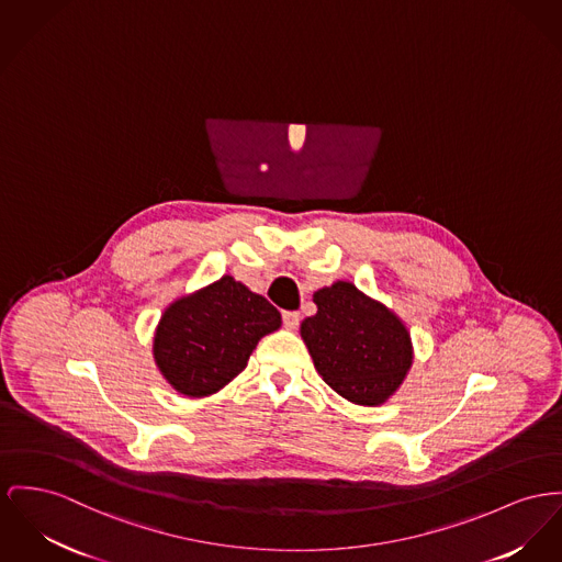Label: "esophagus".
Here are the masks:
<instances>
[{"instance_id": "34e87169", "label": "esophagus", "mask_w": 562, "mask_h": 562, "mask_svg": "<svg viewBox=\"0 0 562 562\" xmlns=\"http://www.w3.org/2000/svg\"><path fill=\"white\" fill-rule=\"evenodd\" d=\"M283 324H285L288 330H296L300 324L299 311H285V313H283Z\"/></svg>"}]
</instances>
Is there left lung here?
Instances as JSON below:
<instances>
[{"instance_id":"left-lung-1","label":"left lung","mask_w":562,"mask_h":562,"mask_svg":"<svg viewBox=\"0 0 562 562\" xmlns=\"http://www.w3.org/2000/svg\"><path fill=\"white\" fill-rule=\"evenodd\" d=\"M317 313L300 324L315 371L353 405L379 407L407 379L413 342L407 324L351 281L313 294Z\"/></svg>"}]
</instances>
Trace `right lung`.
<instances>
[{
	"instance_id": "add662e5",
	"label": "right lung",
	"mask_w": 562,
	"mask_h": 562,
	"mask_svg": "<svg viewBox=\"0 0 562 562\" xmlns=\"http://www.w3.org/2000/svg\"><path fill=\"white\" fill-rule=\"evenodd\" d=\"M281 328V313L232 274L172 300L153 335L161 376L188 398L217 394L243 373L260 338Z\"/></svg>"
}]
</instances>
